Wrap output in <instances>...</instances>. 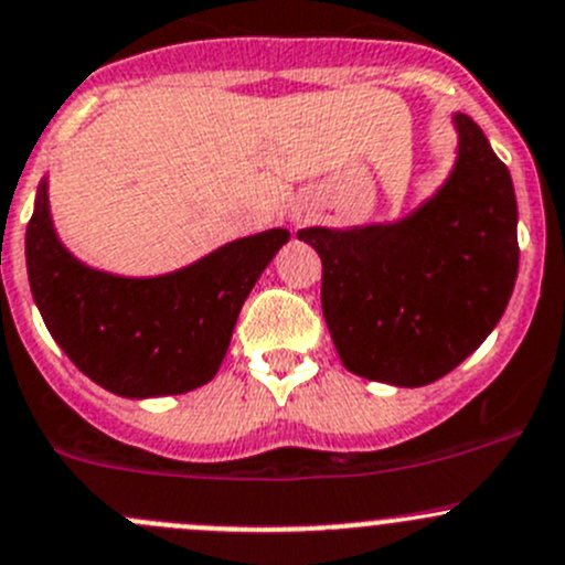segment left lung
Returning <instances> with one entry per match:
<instances>
[{
    "mask_svg": "<svg viewBox=\"0 0 565 565\" xmlns=\"http://www.w3.org/2000/svg\"><path fill=\"white\" fill-rule=\"evenodd\" d=\"M445 188L386 226L300 228L322 259V315L350 372L425 386L494 331L519 273L516 195L483 129L456 115Z\"/></svg>",
    "mask_w": 565,
    "mask_h": 565,
    "instance_id": "1",
    "label": "left lung"
}]
</instances>
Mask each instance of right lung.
Masks as SVG:
<instances>
[{
	"instance_id": "obj_1",
	"label": "right lung",
	"mask_w": 565,
	"mask_h": 565,
	"mask_svg": "<svg viewBox=\"0 0 565 565\" xmlns=\"http://www.w3.org/2000/svg\"><path fill=\"white\" fill-rule=\"evenodd\" d=\"M287 239L270 228L168 276H109L63 248L41 182L26 276L49 333L90 381L120 397H162L215 377L245 298Z\"/></svg>"
}]
</instances>
